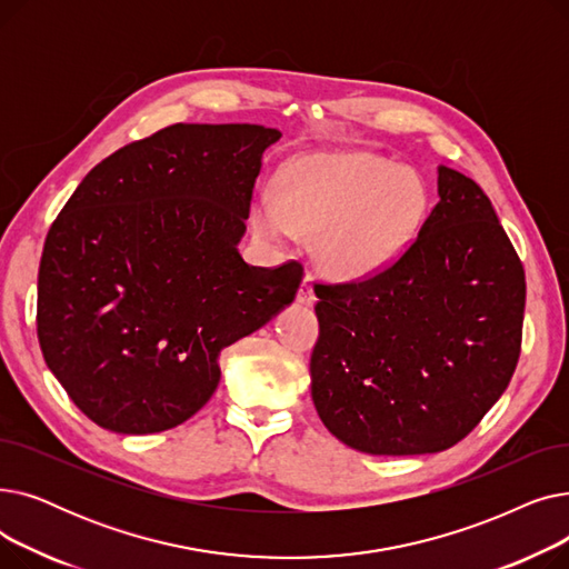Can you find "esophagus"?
<instances>
[{"label": "esophagus", "mask_w": 569, "mask_h": 569, "mask_svg": "<svg viewBox=\"0 0 569 569\" xmlns=\"http://www.w3.org/2000/svg\"><path fill=\"white\" fill-rule=\"evenodd\" d=\"M297 302L305 305V307H313L316 305V292H313V286L309 281H302L300 290H297Z\"/></svg>", "instance_id": "obj_1"}]
</instances>
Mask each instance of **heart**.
Instances as JSON below:
<instances>
[{"mask_svg":"<svg viewBox=\"0 0 569 569\" xmlns=\"http://www.w3.org/2000/svg\"><path fill=\"white\" fill-rule=\"evenodd\" d=\"M429 212L422 177L367 152H311L290 161L279 193L262 191L251 226L281 247L295 230L316 234L313 258L337 281H362L392 267Z\"/></svg>","mask_w":569,"mask_h":569,"instance_id":"obj_1","label":"heart"}]
</instances>
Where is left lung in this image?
Masks as SVG:
<instances>
[{
    "label": "left lung",
    "instance_id": "1",
    "mask_svg": "<svg viewBox=\"0 0 569 569\" xmlns=\"http://www.w3.org/2000/svg\"><path fill=\"white\" fill-rule=\"evenodd\" d=\"M438 204L385 272L316 286L311 397L357 452L433 455L500 399L521 352L523 264L470 177L438 166Z\"/></svg>",
    "mask_w": 569,
    "mask_h": 569
}]
</instances>
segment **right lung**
<instances>
[{"instance_id":"add662e5","label":"right lung","mask_w":569,"mask_h":569,"mask_svg":"<svg viewBox=\"0 0 569 569\" xmlns=\"http://www.w3.org/2000/svg\"><path fill=\"white\" fill-rule=\"evenodd\" d=\"M281 131L172 124L87 172L39 267L43 360L99 427L144 436L196 415L219 355L286 309L302 264H247L251 193Z\"/></svg>"}]
</instances>
